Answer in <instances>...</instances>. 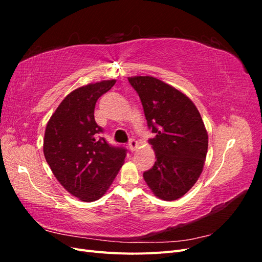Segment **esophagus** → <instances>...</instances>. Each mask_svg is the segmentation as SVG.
Instances as JSON below:
<instances>
[{"label": "esophagus", "instance_id": "1", "mask_svg": "<svg viewBox=\"0 0 262 262\" xmlns=\"http://www.w3.org/2000/svg\"><path fill=\"white\" fill-rule=\"evenodd\" d=\"M138 147H139V142L137 140H133V139L130 140V142H129V148H130L131 152H134V150H136Z\"/></svg>", "mask_w": 262, "mask_h": 262}]
</instances>
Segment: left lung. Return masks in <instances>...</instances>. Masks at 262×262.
<instances>
[{"mask_svg": "<svg viewBox=\"0 0 262 262\" xmlns=\"http://www.w3.org/2000/svg\"><path fill=\"white\" fill-rule=\"evenodd\" d=\"M155 133L148 143L156 162L143 177L165 201L181 198L200 177L208 153V132L193 102L184 93L153 76L129 77Z\"/></svg>", "mask_w": 262, "mask_h": 262, "instance_id": "left-lung-1", "label": "left lung"}]
</instances>
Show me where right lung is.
<instances>
[{
	"mask_svg": "<svg viewBox=\"0 0 262 262\" xmlns=\"http://www.w3.org/2000/svg\"><path fill=\"white\" fill-rule=\"evenodd\" d=\"M116 80L78 87L61 101L47 124L43 154L55 178L84 202L98 200L123 165L126 149L110 145L95 121L97 99Z\"/></svg>",
	"mask_w": 262,
	"mask_h": 262,
	"instance_id": "obj_1",
	"label": "right lung"
}]
</instances>
